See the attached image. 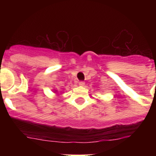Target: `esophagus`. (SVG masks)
<instances>
[{
  "label": "esophagus",
  "instance_id": "esophagus-1",
  "mask_svg": "<svg viewBox=\"0 0 156 156\" xmlns=\"http://www.w3.org/2000/svg\"><path fill=\"white\" fill-rule=\"evenodd\" d=\"M84 81H79L78 82V84H79V86H81V87H83V86H84Z\"/></svg>",
  "mask_w": 156,
  "mask_h": 156
}]
</instances>
